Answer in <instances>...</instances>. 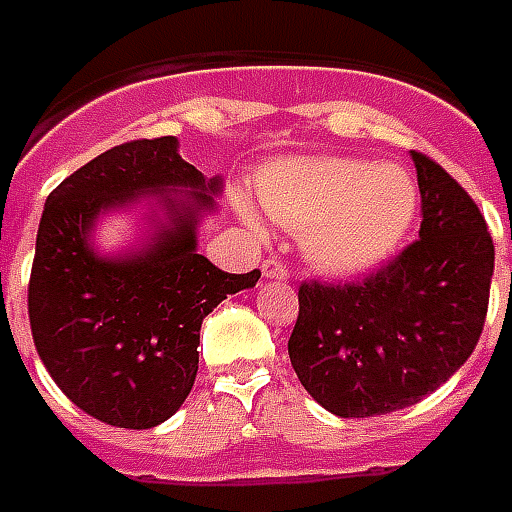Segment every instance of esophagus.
Returning <instances> with one entry per match:
<instances>
[{
	"instance_id": "1",
	"label": "esophagus",
	"mask_w": 512,
	"mask_h": 512,
	"mask_svg": "<svg viewBox=\"0 0 512 512\" xmlns=\"http://www.w3.org/2000/svg\"><path fill=\"white\" fill-rule=\"evenodd\" d=\"M262 275L264 278H273V281H286L289 278V267L284 262H278V259H267L262 264Z\"/></svg>"
}]
</instances>
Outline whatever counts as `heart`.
<instances>
[{
    "label": "heart",
    "instance_id": "1",
    "mask_svg": "<svg viewBox=\"0 0 512 512\" xmlns=\"http://www.w3.org/2000/svg\"><path fill=\"white\" fill-rule=\"evenodd\" d=\"M256 190L278 226L300 231V250L311 267L353 275L383 262L408 234L419 192L400 165L358 157H289L264 170ZM239 215L259 228L248 201Z\"/></svg>",
    "mask_w": 512,
    "mask_h": 512
}]
</instances>
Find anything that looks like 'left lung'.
<instances>
[{
  "instance_id": "8db88e82",
  "label": "left lung",
  "mask_w": 512,
  "mask_h": 512,
  "mask_svg": "<svg viewBox=\"0 0 512 512\" xmlns=\"http://www.w3.org/2000/svg\"><path fill=\"white\" fill-rule=\"evenodd\" d=\"M422 228L380 270L353 284H300L289 361L325 411L364 419L400 411L444 386L480 339L494 239L447 170L411 151Z\"/></svg>"
}]
</instances>
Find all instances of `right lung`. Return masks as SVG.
<instances>
[{"mask_svg": "<svg viewBox=\"0 0 512 512\" xmlns=\"http://www.w3.org/2000/svg\"><path fill=\"white\" fill-rule=\"evenodd\" d=\"M220 187L179 157L176 137H154L104 151L46 198L27 297L32 339L54 383L93 419L129 430L170 419L198 375L204 317L259 281V270L223 273L198 253V223ZM148 194L163 212L149 216L152 239L101 257L89 242L98 215Z\"/></svg>", "mask_w": 512, "mask_h": 512, "instance_id": "add662e5", "label": "right lung"}]
</instances>
